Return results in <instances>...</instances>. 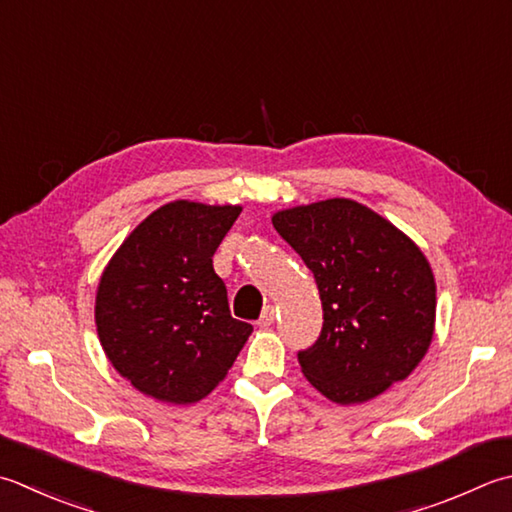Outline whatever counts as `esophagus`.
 <instances>
[{
	"label": "esophagus",
	"instance_id": "1",
	"mask_svg": "<svg viewBox=\"0 0 512 512\" xmlns=\"http://www.w3.org/2000/svg\"><path fill=\"white\" fill-rule=\"evenodd\" d=\"M275 322V306H266L264 310H262V317H259V326H270Z\"/></svg>",
	"mask_w": 512,
	"mask_h": 512
}]
</instances>
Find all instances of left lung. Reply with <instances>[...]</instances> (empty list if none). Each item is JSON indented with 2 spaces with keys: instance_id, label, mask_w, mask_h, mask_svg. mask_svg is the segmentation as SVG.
I'll return each mask as SVG.
<instances>
[{
  "instance_id": "8db88e82",
  "label": "left lung",
  "mask_w": 512,
  "mask_h": 512,
  "mask_svg": "<svg viewBox=\"0 0 512 512\" xmlns=\"http://www.w3.org/2000/svg\"><path fill=\"white\" fill-rule=\"evenodd\" d=\"M273 226L315 275L324 308L302 373L330 402L382 395L433 342L437 286L426 255L402 230L353 199L277 210Z\"/></svg>"
}]
</instances>
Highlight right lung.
<instances>
[{"instance_id":"add662e5","label":"right lung","mask_w":512,"mask_h":512,"mask_svg":"<svg viewBox=\"0 0 512 512\" xmlns=\"http://www.w3.org/2000/svg\"><path fill=\"white\" fill-rule=\"evenodd\" d=\"M242 206L188 199L150 213L110 257L95 297L108 362L139 393L195 404L228 375L253 326L233 319L213 255Z\"/></svg>"}]
</instances>
